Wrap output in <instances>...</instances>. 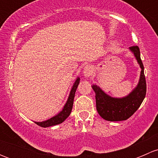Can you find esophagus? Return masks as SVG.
I'll list each match as a JSON object with an SVG mask.
<instances>
[{
    "label": "esophagus",
    "instance_id": "1",
    "mask_svg": "<svg viewBox=\"0 0 158 158\" xmlns=\"http://www.w3.org/2000/svg\"><path fill=\"white\" fill-rule=\"evenodd\" d=\"M92 74V67L90 65H87L85 66L83 69V76L85 78H89Z\"/></svg>",
    "mask_w": 158,
    "mask_h": 158
}]
</instances>
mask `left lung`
Segmentation results:
<instances>
[{
    "label": "left lung",
    "mask_w": 158,
    "mask_h": 158,
    "mask_svg": "<svg viewBox=\"0 0 158 158\" xmlns=\"http://www.w3.org/2000/svg\"><path fill=\"white\" fill-rule=\"evenodd\" d=\"M141 67V75L138 83L128 95L122 98H114L106 94L97 85L92 88L95 93L96 109L102 118L110 122L127 120L140 107L146 95V81L144 66L141 60L140 49L138 46L129 47Z\"/></svg>",
    "instance_id": "8db88e82"
}]
</instances>
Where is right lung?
Here are the masks:
<instances>
[{"instance_id": "1", "label": "right lung", "mask_w": 158, "mask_h": 158, "mask_svg": "<svg viewBox=\"0 0 158 158\" xmlns=\"http://www.w3.org/2000/svg\"><path fill=\"white\" fill-rule=\"evenodd\" d=\"M79 81H80V78L77 77V79L75 81L74 84H73V87H72L67 101H66L65 106H63V109H62V111H60L56 115L53 116V117L48 119V120L40 122H35V123L39 125V126L43 127V128H47V127L54 126V125H59V124H61L62 122H64L69 117L72 111V109H73L75 93H76V89H77L78 85L79 84Z\"/></svg>"}]
</instances>
